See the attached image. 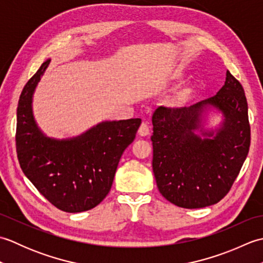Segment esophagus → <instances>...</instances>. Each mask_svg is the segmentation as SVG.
<instances>
[{
	"label": "esophagus",
	"mask_w": 263,
	"mask_h": 263,
	"mask_svg": "<svg viewBox=\"0 0 263 263\" xmlns=\"http://www.w3.org/2000/svg\"><path fill=\"white\" fill-rule=\"evenodd\" d=\"M149 131H150V127H149V125L147 124V123H141V125H140V127H139V130H138V133H139V136H141V137H146V136H148L149 135Z\"/></svg>",
	"instance_id": "34e87169"
}]
</instances>
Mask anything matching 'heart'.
<instances>
[{"label": "heart", "instance_id": "b5f03b06", "mask_svg": "<svg viewBox=\"0 0 263 263\" xmlns=\"http://www.w3.org/2000/svg\"><path fill=\"white\" fill-rule=\"evenodd\" d=\"M183 97H184V93H178V95H176V96L174 97V99H173V102H174V103L181 102V100L183 99Z\"/></svg>", "mask_w": 263, "mask_h": 263}]
</instances>
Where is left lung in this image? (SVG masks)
Listing matches in <instances>:
<instances>
[{
	"label": "left lung",
	"instance_id": "8db88e82",
	"mask_svg": "<svg viewBox=\"0 0 263 263\" xmlns=\"http://www.w3.org/2000/svg\"><path fill=\"white\" fill-rule=\"evenodd\" d=\"M211 108L222 113L223 121L216 129H205ZM153 125V171L161 195L186 209L219 202L236 180L251 142L241 83L227 71L225 85L214 97L190 107L160 106Z\"/></svg>",
	"mask_w": 263,
	"mask_h": 263
}]
</instances>
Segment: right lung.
Wrapping results in <instances>:
<instances>
[{
    "label": "right lung",
    "instance_id": "1",
    "mask_svg": "<svg viewBox=\"0 0 263 263\" xmlns=\"http://www.w3.org/2000/svg\"><path fill=\"white\" fill-rule=\"evenodd\" d=\"M51 60H46L20 95L15 144L22 172L41 194L60 210L92 209L108 194L122 154L133 142L140 119L105 121L69 139L45 136L32 111L35 89Z\"/></svg>",
    "mask_w": 263,
    "mask_h": 263
}]
</instances>
